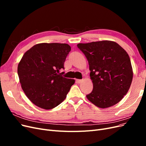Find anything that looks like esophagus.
I'll return each instance as SVG.
<instances>
[{
    "label": "esophagus",
    "instance_id": "34e87169",
    "mask_svg": "<svg viewBox=\"0 0 146 146\" xmlns=\"http://www.w3.org/2000/svg\"><path fill=\"white\" fill-rule=\"evenodd\" d=\"M82 81H83L82 80H80V79H77L76 80V82L77 83H80L82 82Z\"/></svg>",
    "mask_w": 146,
    "mask_h": 146
}]
</instances>
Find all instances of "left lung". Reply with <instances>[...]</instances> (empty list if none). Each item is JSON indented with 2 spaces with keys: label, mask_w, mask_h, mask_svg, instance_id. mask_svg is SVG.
Returning a JSON list of instances; mask_svg holds the SVG:
<instances>
[{
  "label": "left lung",
  "mask_w": 146,
  "mask_h": 146,
  "mask_svg": "<svg viewBox=\"0 0 146 146\" xmlns=\"http://www.w3.org/2000/svg\"><path fill=\"white\" fill-rule=\"evenodd\" d=\"M90 70L93 90L87 99L96 107L116 105L126 95L133 79V69L127 52L117 43L101 41L79 43Z\"/></svg>",
  "instance_id": "1"
}]
</instances>
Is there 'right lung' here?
I'll return each instance as SVG.
<instances>
[{
    "mask_svg": "<svg viewBox=\"0 0 146 146\" xmlns=\"http://www.w3.org/2000/svg\"><path fill=\"white\" fill-rule=\"evenodd\" d=\"M70 50L68 44L40 43L22 57L17 66L22 89L37 107L50 110L66 99L75 80L63 77L60 70Z\"/></svg>",
    "mask_w": 146,
    "mask_h": 146,
    "instance_id": "add662e5",
    "label": "right lung"
}]
</instances>
